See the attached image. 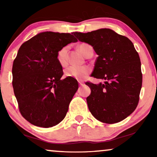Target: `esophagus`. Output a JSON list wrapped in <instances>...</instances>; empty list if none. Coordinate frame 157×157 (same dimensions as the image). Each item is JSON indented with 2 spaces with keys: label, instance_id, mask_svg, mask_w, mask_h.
Instances as JSON below:
<instances>
[{
  "label": "esophagus",
  "instance_id": "1",
  "mask_svg": "<svg viewBox=\"0 0 157 157\" xmlns=\"http://www.w3.org/2000/svg\"><path fill=\"white\" fill-rule=\"evenodd\" d=\"M78 82H79V85H80V86H83L84 85V82H82V81H78Z\"/></svg>",
  "mask_w": 157,
  "mask_h": 157
}]
</instances>
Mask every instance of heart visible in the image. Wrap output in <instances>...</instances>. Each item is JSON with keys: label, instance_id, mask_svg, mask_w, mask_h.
Segmentation results:
<instances>
[{"label": "heart", "instance_id": "b5f03b06", "mask_svg": "<svg viewBox=\"0 0 157 157\" xmlns=\"http://www.w3.org/2000/svg\"><path fill=\"white\" fill-rule=\"evenodd\" d=\"M79 49L83 55L86 56L88 50L90 48H92L89 44H82L79 46ZM68 48L67 46L62 48L57 54V60L61 66H66L68 64ZM91 72V68L87 66H70L65 70V76L71 78H75L76 80H82L86 79L89 76Z\"/></svg>", "mask_w": 157, "mask_h": 157}]
</instances>
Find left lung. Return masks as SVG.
I'll return each instance as SVG.
<instances>
[{
	"mask_svg": "<svg viewBox=\"0 0 157 157\" xmlns=\"http://www.w3.org/2000/svg\"><path fill=\"white\" fill-rule=\"evenodd\" d=\"M74 35L93 46L98 55L91 76L105 80L86 82L91 91L86 98L90 112L105 123L122 121L136 109L142 88L141 62L134 44L110 29Z\"/></svg>",
	"mask_w": 157,
	"mask_h": 157,
	"instance_id": "obj_1",
	"label": "left lung"
}]
</instances>
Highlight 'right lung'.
<instances>
[{
	"mask_svg": "<svg viewBox=\"0 0 157 157\" xmlns=\"http://www.w3.org/2000/svg\"><path fill=\"white\" fill-rule=\"evenodd\" d=\"M76 41L69 33L45 32L20 47L12 66V86L20 112L32 125L52 127L66 117L78 82L71 77L61 80L57 54Z\"/></svg>",
	"mask_w": 157,
	"mask_h": 157,
	"instance_id": "1",
	"label": "right lung"
}]
</instances>
